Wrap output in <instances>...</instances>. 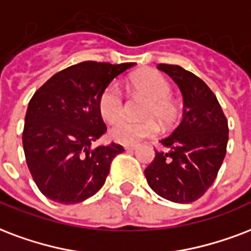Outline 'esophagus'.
Segmentation results:
<instances>
[{"mask_svg":"<svg viewBox=\"0 0 251 251\" xmlns=\"http://www.w3.org/2000/svg\"><path fill=\"white\" fill-rule=\"evenodd\" d=\"M125 150L126 151H134V150H137V146H126Z\"/></svg>","mask_w":251,"mask_h":251,"instance_id":"1","label":"esophagus"}]
</instances>
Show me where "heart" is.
Wrapping results in <instances>:
<instances>
[{"label":"heart","instance_id":"1","mask_svg":"<svg viewBox=\"0 0 251 251\" xmlns=\"http://www.w3.org/2000/svg\"><path fill=\"white\" fill-rule=\"evenodd\" d=\"M130 87L138 95L149 99L143 116L154 118L163 126L171 125L177 116L176 105L172 102L171 85L156 71H141L131 76ZM99 110L105 121L114 122L125 113V102L117 84H110L101 92L99 97ZM154 120L131 121L121 120L110 127V137L122 145H137L142 139L155 135L158 125Z\"/></svg>","mask_w":251,"mask_h":251}]
</instances>
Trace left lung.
Returning a JSON list of instances; mask_svg holds the SVG:
<instances>
[{"instance_id": "obj_1", "label": "left lung", "mask_w": 251, "mask_h": 251, "mask_svg": "<svg viewBox=\"0 0 251 251\" xmlns=\"http://www.w3.org/2000/svg\"><path fill=\"white\" fill-rule=\"evenodd\" d=\"M183 96V120L171 135L159 141L164 151L145 170L151 189L170 201L192 202L213 184L226 154L227 121L201 79L180 66L158 64Z\"/></svg>"}]
</instances>
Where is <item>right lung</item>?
<instances>
[{
  "instance_id": "right-lung-1",
  "label": "right lung",
  "mask_w": 251,
  "mask_h": 251,
  "mask_svg": "<svg viewBox=\"0 0 251 251\" xmlns=\"http://www.w3.org/2000/svg\"><path fill=\"white\" fill-rule=\"evenodd\" d=\"M135 63L83 62L57 72L34 93L25 117L26 163L46 198L76 204L99 192L117 143L92 149L106 131L100 110L101 92Z\"/></svg>"
}]
</instances>
